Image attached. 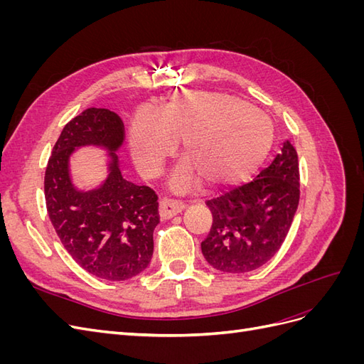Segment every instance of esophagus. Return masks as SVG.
<instances>
[{"instance_id":"1","label":"esophagus","mask_w":364,"mask_h":364,"mask_svg":"<svg viewBox=\"0 0 364 364\" xmlns=\"http://www.w3.org/2000/svg\"><path fill=\"white\" fill-rule=\"evenodd\" d=\"M183 202L179 199H171V197H164L159 202V214L162 218H171L173 215L179 214L183 211Z\"/></svg>"}]
</instances>
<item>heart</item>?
I'll list each match as a JSON object with an SVG mask.
<instances>
[{
    "instance_id": "heart-1",
    "label": "heart",
    "mask_w": 364,
    "mask_h": 364,
    "mask_svg": "<svg viewBox=\"0 0 364 364\" xmlns=\"http://www.w3.org/2000/svg\"><path fill=\"white\" fill-rule=\"evenodd\" d=\"M270 119L237 97L185 91L176 94L156 115L138 112L129 129V149L136 168L156 178L181 142L173 186L203 181L209 188L234 185L255 173L273 146Z\"/></svg>"
}]
</instances>
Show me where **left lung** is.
Here are the masks:
<instances>
[{
  "label": "left lung",
  "mask_w": 364,
  "mask_h": 364,
  "mask_svg": "<svg viewBox=\"0 0 364 364\" xmlns=\"http://www.w3.org/2000/svg\"><path fill=\"white\" fill-rule=\"evenodd\" d=\"M299 196L297 151L287 139L252 182L206 202L213 226L200 245L205 259L226 273L264 266L287 237Z\"/></svg>",
  "instance_id": "1"
}]
</instances>
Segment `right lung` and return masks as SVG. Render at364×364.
<instances>
[{"mask_svg": "<svg viewBox=\"0 0 364 364\" xmlns=\"http://www.w3.org/2000/svg\"><path fill=\"white\" fill-rule=\"evenodd\" d=\"M124 124L109 109L90 107L65 124L47 164L43 190L51 225L63 247L87 273L126 281L144 270L153 255V230L159 223L155 190L123 179L115 150ZM102 145L114 162L100 189L79 192L68 171V158L80 145Z\"/></svg>", "mask_w": 364, "mask_h": 364, "instance_id": "obj_1", "label": "right lung"}]
</instances>
